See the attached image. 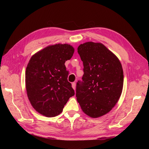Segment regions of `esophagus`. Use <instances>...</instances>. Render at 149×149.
I'll return each mask as SVG.
<instances>
[{
  "mask_svg": "<svg viewBox=\"0 0 149 149\" xmlns=\"http://www.w3.org/2000/svg\"><path fill=\"white\" fill-rule=\"evenodd\" d=\"M72 88L75 90V86H76V84H75V83H72Z\"/></svg>",
  "mask_w": 149,
  "mask_h": 149,
  "instance_id": "1",
  "label": "esophagus"
}]
</instances>
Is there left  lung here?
Instances as JSON below:
<instances>
[{"instance_id":"8db88e82","label":"left lung","mask_w":149,"mask_h":149,"mask_svg":"<svg viewBox=\"0 0 149 149\" xmlns=\"http://www.w3.org/2000/svg\"><path fill=\"white\" fill-rule=\"evenodd\" d=\"M84 75L76 85V97L83 112L92 118L109 112L121 95L123 72L118 58L100 43L78 47Z\"/></svg>"}]
</instances>
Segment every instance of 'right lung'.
<instances>
[{"mask_svg":"<svg viewBox=\"0 0 149 149\" xmlns=\"http://www.w3.org/2000/svg\"><path fill=\"white\" fill-rule=\"evenodd\" d=\"M74 52L71 45L59 43L38 52L29 60L26 71L27 97L34 109L44 116L58 115L74 95L65 65Z\"/></svg>","mask_w":149,"mask_h":149,"instance_id":"add662e5","label":"right lung"}]
</instances>
